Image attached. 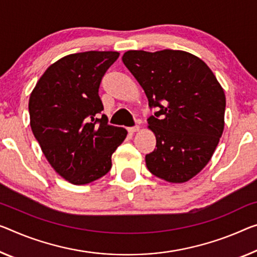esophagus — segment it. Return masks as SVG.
Returning a JSON list of instances; mask_svg holds the SVG:
<instances>
[{
  "instance_id": "obj_1",
  "label": "esophagus",
  "mask_w": 257,
  "mask_h": 257,
  "mask_svg": "<svg viewBox=\"0 0 257 257\" xmlns=\"http://www.w3.org/2000/svg\"><path fill=\"white\" fill-rule=\"evenodd\" d=\"M140 130V127L138 125H136V126H132V127H128L127 128V131H128V133H131V134H133V133H136V132H138Z\"/></svg>"
}]
</instances>
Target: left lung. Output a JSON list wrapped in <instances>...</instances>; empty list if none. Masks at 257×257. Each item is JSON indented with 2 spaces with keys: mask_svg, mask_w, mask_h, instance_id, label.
<instances>
[{
  "mask_svg": "<svg viewBox=\"0 0 257 257\" xmlns=\"http://www.w3.org/2000/svg\"><path fill=\"white\" fill-rule=\"evenodd\" d=\"M123 63L144 88L156 148L146 155L154 176L184 183L206 167L224 130L226 100L209 66L181 50H128Z\"/></svg>",
  "mask_w": 257,
  "mask_h": 257,
  "instance_id": "8db88e82",
  "label": "left lung"
}]
</instances>
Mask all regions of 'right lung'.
I'll return each mask as SVG.
<instances>
[{
	"mask_svg": "<svg viewBox=\"0 0 257 257\" xmlns=\"http://www.w3.org/2000/svg\"><path fill=\"white\" fill-rule=\"evenodd\" d=\"M117 51L71 54L50 65L30 96L31 128L58 175L71 184L94 181L111 169V156L127 131L100 117L102 78Z\"/></svg>",
	"mask_w": 257,
	"mask_h": 257,
	"instance_id": "obj_1",
	"label": "right lung"
}]
</instances>
